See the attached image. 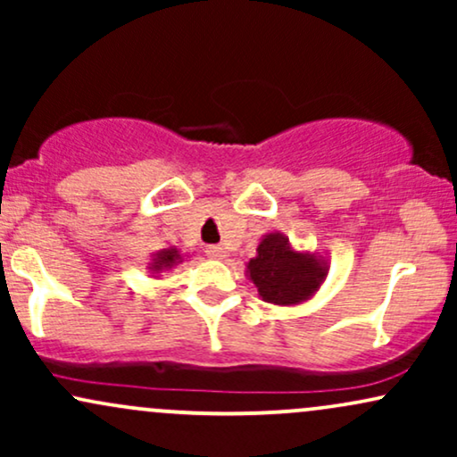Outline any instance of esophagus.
<instances>
[{
    "label": "esophagus",
    "mask_w": 457,
    "mask_h": 457,
    "mask_svg": "<svg viewBox=\"0 0 457 457\" xmlns=\"http://www.w3.org/2000/svg\"><path fill=\"white\" fill-rule=\"evenodd\" d=\"M206 255L211 260H225V249L221 245H208L206 246Z\"/></svg>",
    "instance_id": "esophagus-1"
}]
</instances>
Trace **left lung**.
<instances>
[{"instance_id":"left-lung-1","label":"left lung","mask_w":457,"mask_h":457,"mask_svg":"<svg viewBox=\"0 0 457 457\" xmlns=\"http://www.w3.org/2000/svg\"><path fill=\"white\" fill-rule=\"evenodd\" d=\"M258 255L246 262V277L262 301L272 305H301L316 296L328 275V262L318 253L298 251L281 232L262 236Z\"/></svg>"}]
</instances>
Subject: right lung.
<instances>
[{
    "mask_svg": "<svg viewBox=\"0 0 457 457\" xmlns=\"http://www.w3.org/2000/svg\"><path fill=\"white\" fill-rule=\"evenodd\" d=\"M180 262H182V253L176 249V246H170V249L156 251V253L150 255V262H148L150 277L159 279L161 272L171 270V269H174V266L180 264Z\"/></svg>",
    "mask_w": 457,
    "mask_h": 457,
    "instance_id": "add662e5",
    "label": "right lung"
}]
</instances>
